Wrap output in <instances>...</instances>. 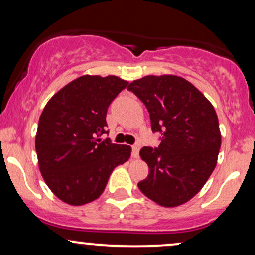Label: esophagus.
I'll return each mask as SVG.
<instances>
[{
    "label": "esophagus",
    "mask_w": 255,
    "mask_h": 255,
    "mask_svg": "<svg viewBox=\"0 0 255 255\" xmlns=\"http://www.w3.org/2000/svg\"><path fill=\"white\" fill-rule=\"evenodd\" d=\"M140 147H141V145H140L139 142H135V144L131 146V153H133V157L134 158H139Z\"/></svg>",
    "instance_id": "1"
}]
</instances>
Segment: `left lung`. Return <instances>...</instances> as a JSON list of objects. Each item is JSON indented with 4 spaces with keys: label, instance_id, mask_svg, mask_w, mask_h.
I'll use <instances>...</instances> for the list:
<instances>
[{
    "label": "left lung",
    "instance_id": "1",
    "mask_svg": "<svg viewBox=\"0 0 255 255\" xmlns=\"http://www.w3.org/2000/svg\"><path fill=\"white\" fill-rule=\"evenodd\" d=\"M147 108L158 147H142L150 174L137 187L164 207L187 203L203 188L217 164L221 131L215 108L186 79L147 75L128 85Z\"/></svg>",
    "mask_w": 255,
    "mask_h": 255
}]
</instances>
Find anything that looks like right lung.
<instances>
[{
	"label": "right lung",
	"instance_id": "right-lung-1",
	"mask_svg": "<svg viewBox=\"0 0 255 255\" xmlns=\"http://www.w3.org/2000/svg\"><path fill=\"white\" fill-rule=\"evenodd\" d=\"M127 81L83 75L61 89L44 108L36 151L44 181L69 205L96 200L114 169L130 157L128 145L98 139L107 130V111Z\"/></svg>",
	"mask_w": 255,
	"mask_h": 255
}]
</instances>
